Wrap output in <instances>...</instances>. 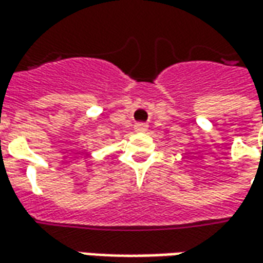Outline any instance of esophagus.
<instances>
[{
    "label": "esophagus",
    "instance_id": "obj_1",
    "mask_svg": "<svg viewBox=\"0 0 263 263\" xmlns=\"http://www.w3.org/2000/svg\"><path fill=\"white\" fill-rule=\"evenodd\" d=\"M134 131L138 132V134H142V132H146V131H148V125H146V124H143V122L135 124V126H134Z\"/></svg>",
    "mask_w": 263,
    "mask_h": 263
}]
</instances>
